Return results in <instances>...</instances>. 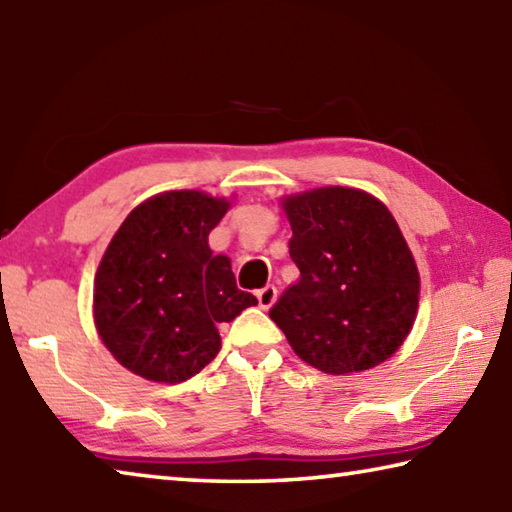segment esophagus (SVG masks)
Here are the masks:
<instances>
[{
    "label": "esophagus",
    "mask_w": 512,
    "mask_h": 512,
    "mask_svg": "<svg viewBox=\"0 0 512 512\" xmlns=\"http://www.w3.org/2000/svg\"><path fill=\"white\" fill-rule=\"evenodd\" d=\"M276 294H279V290L274 288V285H265V288H261L256 292V299H258V306H261L263 310L272 308L274 301H276Z\"/></svg>",
    "instance_id": "obj_1"
}]
</instances>
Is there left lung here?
<instances>
[{
	"label": "left lung",
	"instance_id": "8db88e82",
	"mask_svg": "<svg viewBox=\"0 0 512 512\" xmlns=\"http://www.w3.org/2000/svg\"><path fill=\"white\" fill-rule=\"evenodd\" d=\"M299 281L270 317L303 362L344 375L398 351L414 326L420 276L387 206L357 188L326 186L283 200Z\"/></svg>",
	"mask_w": 512,
	"mask_h": 512
}]
</instances>
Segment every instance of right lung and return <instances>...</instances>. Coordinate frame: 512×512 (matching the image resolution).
Here are the masks:
<instances>
[{
	"instance_id": "obj_1",
	"label": "right lung",
	"mask_w": 512,
	"mask_h": 512,
	"mask_svg": "<svg viewBox=\"0 0 512 512\" xmlns=\"http://www.w3.org/2000/svg\"><path fill=\"white\" fill-rule=\"evenodd\" d=\"M227 209L220 197L170 191L139 204L114 233L96 272L94 321L125 369L152 382L193 378L220 351L218 326L258 303L209 247Z\"/></svg>"
}]
</instances>
